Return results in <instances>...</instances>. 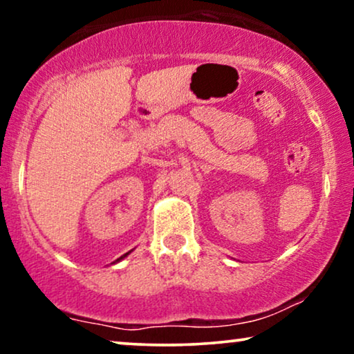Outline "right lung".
Masks as SVG:
<instances>
[{"label": "right lung", "instance_id": "right-lung-1", "mask_svg": "<svg viewBox=\"0 0 354 354\" xmlns=\"http://www.w3.org/2000/svg\"><path fill=\"white\" fill-rule=\"evenodd\" d=\"M129 253H130V251H129ZM129 253H125V254H124V256H120V258H119V259H118V261H120V259H124V258H125V256H127V254H129Z\"/></svg>", "mask_w": 354, "mask_h": 354}]
</instances>
